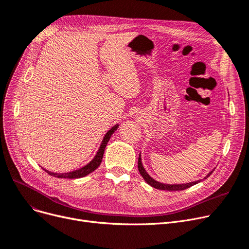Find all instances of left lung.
<instances>
[{
  "label": "left lung",
  "mask_w": 249,
  "mask_h": 249,
  "mask_svg": "<svg viewBox=\"0 0 249 249\" xmlns=\"http://www.w3.org/2000/svg\"><path fill=\"white\" fill-rule=\"evenodd\" d=\"M142 156L139 155V158H138V171L140 173V175L142 176V178L144 179V181L147 183V184H149L150 186H153L154 188L156 189H160V190H169V191H177V190H184L186 188H189L193 185L197 184V183L200 182V180H197V181H194V182H189V183H185V184H164V183H160L159 181H156L155 179L151 178L146 171L144 170L143 166H142V158H140ZM213 172L211 171L209 174L205 176L203 179H207L208 177L211 176L212 173Z\"/></svg>",
  "instance_id": "left-lung-1"
}]
</instances>
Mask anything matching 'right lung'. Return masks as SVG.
<instances>
[{
  "label": "right lung",
  "mask_w": 249,
  "mask_h": 249,
  "mask_svg": "<svg viewBox=\"0 0 249 249\" xmlns=\"http://www.w3.org/2000/svg\"><path fill=\"white\" fill-rule=\"evenodd\" d=\"M119 127V125H115L114 127H112L109 131H107L103 139V142L101 143V146L98 150V153H96L95 157L92 159V160H90L89 163L78 169V170H75V171H72V172H68V173H53V172H50L46 169H44L49 175H52L53 177H57V178H69V179H75V178H81V177H84L86 175L90 174L91 172H93L96 168H98L101 163H102V160H103V157H104V151H105V148L107 146V143L109 142V140L111 138V135L117 130V128Z\"/></svg>",
  "instance_id": "add662e5"
}]
</instances>
